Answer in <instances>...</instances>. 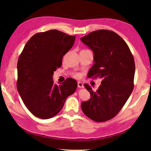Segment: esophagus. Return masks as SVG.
<instances>
[{
  "mask_svg": "<svg viewBox=\"0 0 151 151\" xmlns=\"http://www.w3.org/2000/svg\"><path fill=\"white\" fill-rule=\"evenodd\" d=\"M78 88H84V84H83V83H82L81 82H78Z\"/></svg>",
  "mask_w": 151,
  "mask_h": 151,
  "instance_id": "34e87169",
  "label": "esophagus"
}]
</instances>
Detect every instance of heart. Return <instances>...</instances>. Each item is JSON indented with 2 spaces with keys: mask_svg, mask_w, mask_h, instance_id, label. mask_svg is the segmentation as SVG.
Returning a JSON list of instances; mask_svg holds the SVG:
<instances>
[{
  "mask_svg": "<svg viewBox=\"0 0 151 151\" xmlns=\"http://www.w3.org/2000/svg\"><path fill=\"white\" fill-rule=\"evenodd\" d=\"M74 76H75V77L76 78H79L80 77H81V76H80L79 74H75V75H74Z\"/></svg>",
  "mask_w": 151,
  "mask_h": 151,
  "instance_id": "heart-1",
  "label": "heart"
}]
</instances>
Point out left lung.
Instances as JSON below:
<instances>
[{"mask_svg": "<svg viewBox=\"0 0 151 151\" xmlns=\"http://www.w3.org/2000/svg\"><path fill=\"white\" fill-rule=\"evenodd\" d=\"M81 40L93 52L94 64L88 76L102 80L97 91L84 84L91 98L82 102V110L92 120L106 121L119 112L132 93L135 74L134 57L123 38L113 31L96 30Z\"/></svg>", "mask_w": 151, "mask_h": 151, "instance_id": "obj_1", "label": "left lung"}]
</instances>
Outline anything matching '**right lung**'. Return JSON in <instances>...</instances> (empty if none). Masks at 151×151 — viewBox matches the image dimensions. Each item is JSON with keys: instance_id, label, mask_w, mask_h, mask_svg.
Listing matches in <instances>:
<instances>
[{"instance_id": "obj_1", "label": "right lung", "mask_w": 151, "mask_h": 151, "mask_svg": "<svg viewBox=\"0 0 151 151\" xmlns=\"http://www.w3.org/2000/svg\"><path fill=\"white\" fill-rule=\"evenodd\" d=\"M75 41V36L50 30L34 34L25 45L17 62V88L34 116L43 119L54 117L75 93V80L67 78L59 85L52 80L54 71L62 65L63 56Z\"/></svg>"}]
</instances>
